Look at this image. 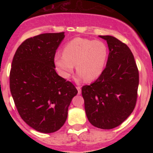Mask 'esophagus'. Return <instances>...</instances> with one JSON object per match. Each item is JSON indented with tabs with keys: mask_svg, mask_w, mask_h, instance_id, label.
I'll return each instance as SVG.
<instances>
[{
	"mask_svg": "<svg viewBox=\"0 0 153 153\" xmlns=\"http://www.w3.org/2000/svg\"><path fill=\"white\" fill-rule=\"evenodd\" d=\"M77 90H78V94L79 95L81 94V88H80V87H77Z\"/></svg>",
	"mask_w": 153,
	"mask_h": 153,
	"instance_id": "1",
	"label": "esophagus"
}]
</instances>
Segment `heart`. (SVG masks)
Returning <instances> with one entry per match:
<instances>
[{"label":"heart","instance_id":"1","mask_svg":"<svg viewBox=\"0 0 153 153\" xmlns=\"http://www.w3.org/2000/svg\"><path fill=\"white\" fill-rule=\"evenodd\" d=\"M107 57L108 49L103 42L77 37L66 44L62 54L54 55V64L62 78H69L76 65L78 78L92 81L103 73Z\"/></svg>","mask_w":153,"mask_h":153}]
</instances>
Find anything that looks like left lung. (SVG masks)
<instances>
[{
    "label": "left lung",
    "instance_id": "1",
    "mask_svg": "<svg viewBox=\"0 0 153 153\" xmlns=\"http://www.w3.org/2000/svg\"><path fill=\"white\" fill-rule=\"evenodd\" d=\"M99 37L106 40L109 50L106 68L94 82L82 86V96L91 124L111 129L120 125L134 110L139 72L127 45L112 36Z\"/></svg>",
    "mask_w": 153,
    "mask_h": 153
}]
</instances>
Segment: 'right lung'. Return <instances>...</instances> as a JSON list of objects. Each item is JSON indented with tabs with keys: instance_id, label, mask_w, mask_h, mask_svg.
<instances>
[{
	"instance_id": "add662e5",
	"label": "right lung",
	"mask_w": 153,
	"mask_h": 153,
	"mask_svg": "<svg viewBox=\"0 0 153 153\" xmlns=\"http://www.w3.org/2000/svg\"><path fill=\"white\" fill-rule=\"evenodd\" d=\"M65 32L46 33L25 40L14 54L10 89L19 115L42 133L59 130L78 91L56 73L54 57Z\"/></svg>"
}]
</instances>
